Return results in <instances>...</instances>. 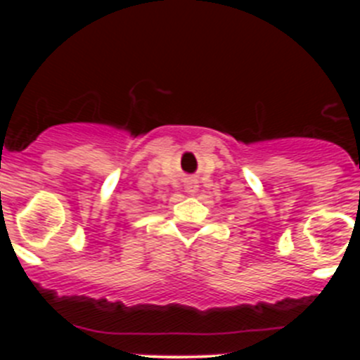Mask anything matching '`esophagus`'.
Segmentation results:
<instances>
[{
  "mask_svg": "<svg viewBox=\"0 0 360 360\" xmlns=\"http://www.w3.org/2000/svg\"><path fill=\"white\" fill-rule=\"evenodd\" d=\"M186 191L189 193V195H195L196 191H198V186H196L195 180H191V182L186 184Z\"/></svg>",
  "mask_w": 360,
  "mask_h": 360,
  "instance_id": "esophagus-1",
  "label": "esophagus"
}]
</instances>
